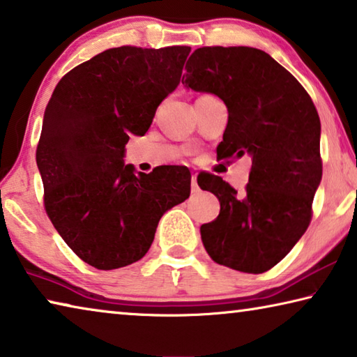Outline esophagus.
I'll use <instances>...</instances> for the list:
<instances>
[{"label":"esophagus","mask_w":357,"mask_h":357,"mask_svg":"<svg viewBox=\"0 0 357 357\" xmlns=\"http://www.w3.org/2000/svg\"><path fill=\"white\" fill-rule=\"evenodd\" d=\"M191 186H192V191H197V172L191 174Z\"/></svg>","instance_id":"esophagus-1"}]
</instances>
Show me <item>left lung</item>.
Wrapping results in <instances>:
<instances>
[{
    "mask_svg": "<svg viewBox=\"0 0 357 357\" xmlns=\"http://www.w3.org/2000/svg\"><path fill=\"white\" fill-rule=\"evenodd\" d=\"M182 84L213 93L227 107L220 160L251 158L243 195L218 175H197L220 201L201 226L202 243L221 266L262 273L293 250L312 221L321 177L317 107L293 74L253 47H201L186 61Z\"/></svg>",
    "mask_w": 357,
    "mask_h": 357,
    "instance_id": "left-lung-1",
    "label": "left lung"
}]
</instances>
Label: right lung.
<instances>
[{
  "label": "right lung",
  "mask_w": 357,
  "mask_h": 357,
  "mask_svg": "<svg viewBox=\"0 0 357 357\" xmlns=\"http://www.w3.org/2000/svg\"><path fill=\"white\" fill-rule=\"evenodd\" d=\"M190 52L109 49L63 75L47 104L36 150L44 208L68 247L99 271L142 259L162 213L188 199V167L144 174L123 156L131 134L144 136L177 89Z\"/></svg>",
  "instance_id": "add662e5"
}]
</instances>
